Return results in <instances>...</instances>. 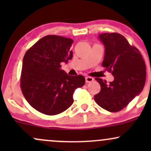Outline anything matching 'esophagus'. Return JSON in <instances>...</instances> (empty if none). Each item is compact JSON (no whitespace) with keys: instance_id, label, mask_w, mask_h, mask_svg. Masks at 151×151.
<instances>
[{"instance_id":"obj_1","label":"esophagus","mask_w":151,"mask_h":151,"mask_svg":"<svg viewBox=\"0 0 151 151\" xmlns=\"http://www.w3.org/2000/svg\"><path fill=\"white\" fill-rule=\"evenodd\" d=\"M85 80H86V83H89V82H91V81H93V80H94V79L91 77H86Z\"/></svg>"}]
</instances>
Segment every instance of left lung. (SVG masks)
Wrapping results in <instances>:
<instances>
[{
  "label": "left lung",
  "instance_id": "obj_1",
  "mask_svg": "<svg viewBox=\"0 0 151 151\" xmlns=\"http://www.w3.org/2000/svg\"><path fill=\"white\" fill-rule=\"evenodd\" d=\"M99 38L105 47L102 66L111 72L114 80L107 84L96 78L101 91L94 96L99 106L110 112L125 108L143 91L146 68L141 52L121 34L102 33Z\"/></svg>",
  "mask_w": 151,
  "mask_h": 151
}]
</instances>
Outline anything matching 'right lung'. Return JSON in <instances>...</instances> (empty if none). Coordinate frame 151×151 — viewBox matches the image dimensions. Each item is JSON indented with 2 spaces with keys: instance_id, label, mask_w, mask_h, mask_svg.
Instances as JSON below:
<instances>
[{
  "instance_id": "1",
  "label": "right lung",
  "mask_w": 151,
  "mask_h": 151,
  "mask_svg": "<svg viewBox=\"0 0 151 151\" xmlns=\"http://www.w3.org/2000/svg\"><path fill=\"white\" fill-rule=\"evenodd\" d=\"M73 40L58 35L41 38L23 58L20 86L32 107L46 115H57L73 104V93L85 84L82 75H68L61 62L72 58Z\"/></svg>"
}]
</instances>
